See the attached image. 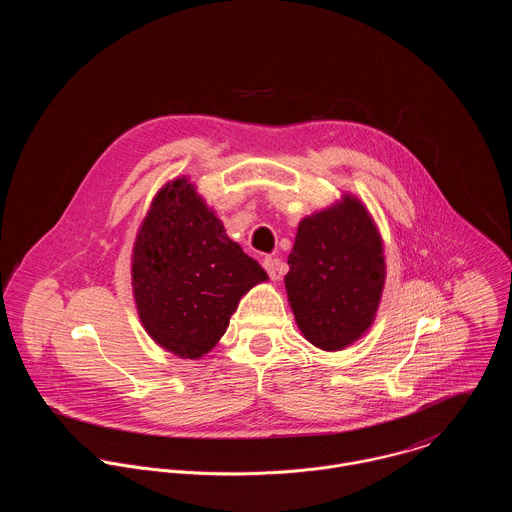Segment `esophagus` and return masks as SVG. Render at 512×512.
<instances>
[{"instance_id": "esophagus-1", "label": "esophagus", "mask_w": 512, "mask_h": 512, "mask_svg": "<svg viewBox=\"0 0 512 512\" xmlns=\"http://www.w3.org/2000/svg\"><path fill=\"white\" fill-rule=\"evenodd\" d=\"M262 266H264V270L268 272V276H270V280H278V260L276 258H264L262 260Z\"/></svg>"}]
</instances>
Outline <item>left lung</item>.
<instances>
[{"mask_svg": "<svg viewBox=\"0 0 512 512\" xmlns=\"http://www.w3.org/2000/svg\"><path fill=\"white\" fill-rule=\"evenodd\" d=\"M286 292L303 337L341 351L372 327L386 282L384 244L365 203L345 193L299 220Z\"/></svg>", "mask_w": 512, "mask_h": 512, "instance_id": "1", "label": "left lung"}]
</instances>
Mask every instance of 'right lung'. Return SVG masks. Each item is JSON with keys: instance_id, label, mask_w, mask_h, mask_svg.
I'll list each match as a JSON object with an SVG mask.
<instances>
[{"instance_id": "obj_1", "label": "right lung", "mask_w": 512, "mask_h": 512, "mask_svg": "<svg viewBox=\"0 0 512 512\" xmlns=\"http://www.w3.org/2000/svg\"><path fill=\"white\" fill-rule=\"evenodd\" d=\"M268 274L187 177L153 197L132 250V292L147 335L167 353L197 361L226 333L238 301Z\"/></svg>"}]
</instances>
